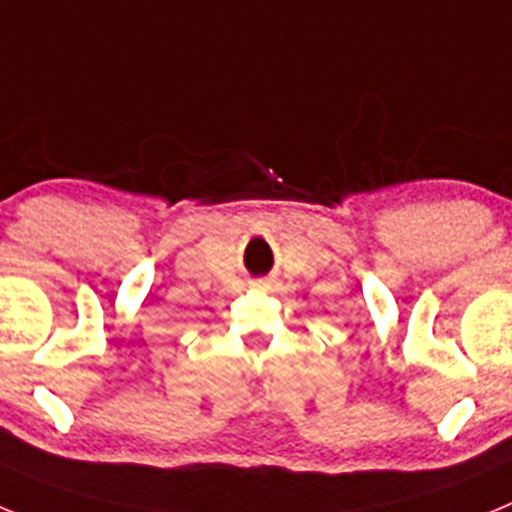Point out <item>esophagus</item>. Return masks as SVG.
I'll use <instances>...</instances> for the list:
<instances>
[{
	"label": "esophagus",
	"instance_id": "34e87169",
	"mask_svg": "<svg viewBox=\"0 0 512 512\" xmlns=\"http://www.w3.org/2000/svg\"><path fill=\"white\" fill-rule=\"evenodd\" d=\"M251 287L253 289H269L271 282H269V279H256V282H251Z\"/></svg>",
	"mask_w": 512,
	"mask_h": 512
}]
</instances>
